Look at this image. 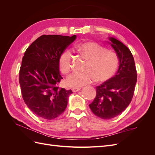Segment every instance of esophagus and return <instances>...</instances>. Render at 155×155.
<instances>
[{
    "instance_id": "esophagus-1",
    "label": "esophagus",
    "mask_w": 155,
    "mask_h": 155,
    "mask_svg": "<svg viewBox=\"0 0 155 155\" xmlns=\"http://www.w3.org/2000/svg\"><path fill=\"white\" fill-rule=\"evenodd\" d=\"M81 90V88L79 87H74V88H72V91L75 92H78L79 91Z\"/></svg>"
}]
</instances>
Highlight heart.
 I'll return each instance as SVG.
<instances>
[{
  "instance_id": "b5f03b06",
  "label": "heart",
  "mask_w": 155,
  "mask_h": 155,
  "mask_svg": "<svg viewBox=\"0 0 155 155\" xmlns=\"http://www.w3.org/2000/svg\"><path fill=\"white\" fill-rule=\"evenodd\" d=\"M79 53L88 59L85 72H74L67 78L66 82L70 87H80L92 83L104 82L114 76L119 65L118 55L114 51L105 49L95 42H85L75 46ZM72 52L64 50L59 59V68L68 74L72 68Z\"/></svg>"
}]
</instances>
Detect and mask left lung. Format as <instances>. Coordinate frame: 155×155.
Masks as SVG:
<instances>
[{"label": "left lung", "mask_w": 155, "mask_h": 155, "mask_svg": "<svg viewBox=\"0 0 155 155\" xmlns=\"http://www.w3.org/2000/svg\"><path fill=\"white\" fill-rule=\"evenodd\" d=\"M109 39L118 55L119 68L114 77L96 87V97L89 105L94 114L104 120L118 116L128 107L137 81L134 60L129 49L113 37Z\"/></svg>", "instance_id": "1"}]
</instances>
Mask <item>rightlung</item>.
Masks as SVG:
<instances>
[{"label": "right lung", "mask_w": 155, "mask_h": 155, "mask_svg": "<svg viewBox=\"0 0 155 155\" xmlns=\"http://www.w3.org/2000/svg\"><path fill=\"white\" fill-rule=\"evenodd\" d=\"M76 39L59 35H43L25 51L19 70V83L26 105L37 116L53 120L67 108L71 90L59 88L61 54Z\"/></svg>", "instance_id": "1"}]
</instances>
